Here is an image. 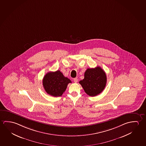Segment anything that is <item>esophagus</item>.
Returning <instances> with one entry per match:
<instances>
[{"label": "esophagus", "mask_w": 146, "mask_h": 146, "mask_svg": "<svg viewBox=\"0 0 146 146\" xmlns=\"http://www.w3.org/2000/svg\"><path fill=\"white\" fill-rule=\"evenodd\" d=\"M73 80H74L75 82H77L78 81V79L77 78H74V79H73Z\"/></svg>", "instance_id": "34e87169"}]
</instances>
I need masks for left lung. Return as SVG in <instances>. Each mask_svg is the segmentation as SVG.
Instances as JSON below:
<instances>
[{
  "label": "left lung",
  "mask_w": 146,
  "mask_h": 146,
  "mask_svg": "<svg viewBox=\"0 0 146 146\" xmlns=\"http://www.w3.org/2000/svg\"><path fill=\"white\" fill-rule=\"evenodd\" d=\"M107 82L105 72L100 67L88 68L84 73V78L79 81L84 91L90 96L100 94L105 88Z\"/></svg>",
  "instance_id": "1"
}]
</instances>
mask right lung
<instances>
[{"label": "right lung", "mask_w": 146, "mask_h": 146, "mask_svg": "<svg viewBox=\"0 0 146 146\" xmlns=\"http://www.w3.org/2000/svg\"><path fill=\"white\" fill-rule=\"evenodd\" d=\"M72 82L64 76L60 70L48 72L44 77L43 86L47 93L51 96L59 97L62 95L68 84Z\"/></svg>", "instance_id": "add662e5"}]
</instances>
